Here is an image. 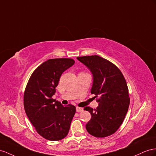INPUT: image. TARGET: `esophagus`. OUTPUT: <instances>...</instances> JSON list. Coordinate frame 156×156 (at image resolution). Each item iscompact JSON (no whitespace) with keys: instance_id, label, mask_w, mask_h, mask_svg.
I'll return each mask as SVG.
<instances>
[{"instance_id":"34e87169","label":"esophagus","mask_w":156,"mask_h":156,"mask_svg":"<svg viewBox=\"0 0 156 156\" xmlns=\"http://www.w3.org/2000/svg\"><path fill=\"white\" fill-rule=\"evenodd\" d=\"M83 111V108H82V107H76L77 112H81V111Z\"/></svg>"}]
</instances>
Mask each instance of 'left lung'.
Masks as SVG:
<instances>
[{"label": "left lung", "instance_id": "left-lung-1", "mask_svg": "<svg viewBox=\"0 0 156 156\" xmlns=\"http://www.w3.org/2000/svg\"><path fill=\"white\" fill-rule=\"evenodd\" d=\"M93 76L91 93L99 97L96 109L84 108L90 113L87 131L95 137L113 134L121 126L130 104L129 89L122 73L114 64L98 55L77 57Z\"/></svg>", "mask_w": 156, "mask_h": 156}]
</instances>
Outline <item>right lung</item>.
Returning <instances> with one entry per match:
<instances>
[{"instance_id":"add662e5","label":"right lung","mask_w":156,"mask_h":156,"mask_svg":"<svg viewBox=\"0 0 156 156\" xmlns=\"http://www.w3.org/2000/svg\"><path fill=\"white\" fill-rule=\"evenodd\" d=\"M74 64L72 58L47 60L34 71L26 87L23 105L27 116L37 133L51 141L66 136L76 113L75 106H63L52 98L61 76Z\"/></svg>"}]
</instances>
